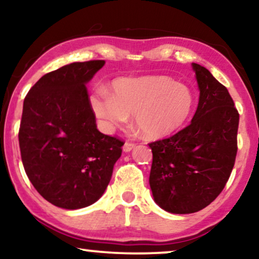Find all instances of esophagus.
Instances as JSON below:
<instances>
[{
  "mask_svg": "<svg viewBox=\"0 0 259 259\" xmlns=\"http://www.w3.org/2000/svg\"><path fill=\"white\" fill-rule=\"evenodd\" d=\"M134 148V144H132V143H125L123 144V146H122V151L123 152H131Z\"/></svg>",
  "mask_w": 259,
  "mask_h": 259,
  "instance_id": "1",
  "label": "esophagus"
}]
</instances>
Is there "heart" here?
I'll use <instances>...</instances> for the list:
<instances>
[{
    "label": "heart",
    "instance_id": "b5f03b06",
    "mask_svg": "<svg viewBox=\"0 0 259 259\" xmlns=\"http://www.w3.org/2000/svg\"><path fill=\"white\" fill-rule=\"evenodd\" d=\"M90 102L105 132H114L133 114L134 122L145 136L162 139L189 121L194 94L187 84L169 76L120 77L113 81L111 93L95 91Z\"/></svg>",
    "mask_w": 259,
    "mask_h": 259
}]
</instances>
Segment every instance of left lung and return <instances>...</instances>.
<instances>
[{
    "mask_svg": "<svg viewBox=\"0 0 259 259\" xmlns=\"http://www.w3.org/2000/svg\"><path fill=\"white\" fill-rule=\"evenodd\" d=\"M199 102L192 121L168 139L150 144V186L162 210L176 214L203 210L219 196L237 154L239 114L226 87L192 63Z\"/></svg>",
    "mask_w": 259,
    "mask_h": 259,
    "instance_id": "obj_1",
    "label": "left lung"
}]
</instances>
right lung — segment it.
<instances>
[{"instance_id":"obj_1","label":"right lung","mask_w":259,"mask_h":259,"mask_svg":"<svg viewBox=\"0 0 259 259\" xmlns=\"http://www.w3.org/2000/svg\"><path fill=\"white\" fill-rule=\"evenodd\" d=\"M104 60L73 62L46 74L23 101L19 143L23 167L46 200L77 210L101 198L122 141L99 132L87 83Z\"/></svg>"}]
</instances>
